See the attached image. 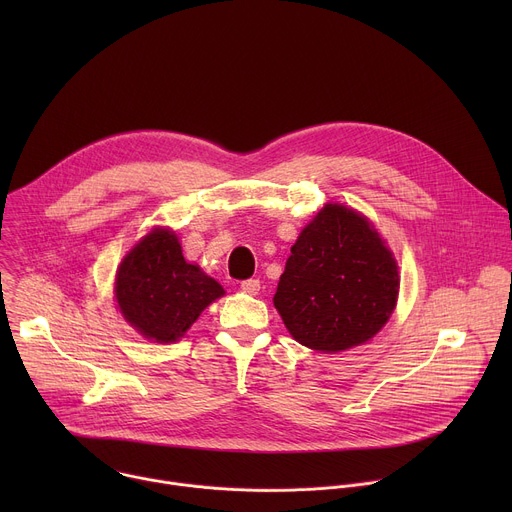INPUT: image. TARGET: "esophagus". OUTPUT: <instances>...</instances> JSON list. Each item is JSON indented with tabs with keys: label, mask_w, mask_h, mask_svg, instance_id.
I'll return each mask as SVG.
<instances>
[{
	"label": "esophagus",
	"mask_w": 512,
	"mask_h": 512,
	"mask_svg": "<svg viewBox=\"0 0 512 512\" xmlns=\"http://www.w3.org/2000/svg\"><path fill=\"white\" fill-rule=\"evenodd\" d=\"M241 289L249 296H257L261 289V283H259V279H245V281H241Z\"/></svg>",
	"instance_id": "obj_1"
}]
</instances>
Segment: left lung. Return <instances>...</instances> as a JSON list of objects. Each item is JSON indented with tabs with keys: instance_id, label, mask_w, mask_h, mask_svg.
Wrapping results in <instances>:
<instances>
[{
	"instance_id": "1",
	"label": "left lung",
	"mask_w": 512,
	"mask_h": 512,
	"mask_svg": "<svg viewBox=\"0 0 512 512\" xmlns=\"http://www.w3.org/2000/svg\"><path fill=\"white\" fill-rule=\"evenodd\" d=\"M397 294V263L373 225L328 204L291 247L273 304L300 344L340 352L387 324Z\"/></svg>"
}]
</instances>
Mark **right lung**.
I'll list each match as a JSON object with an SVG mask.
<instances>
[{
	"label": "right lung",
	"instance_id": "1",
	"mask_svg": "<svg viewBox=\"0 0 512 512\" xmlns=\"http://www.w3.org/2000/svg\"><path fill=\"white\" fill-rule=\"evenodd\" d=\"M225 289L186 263L178 237L156 229L121 261L115 298L123 318L145 338L174 342Z\"/></svg>",
	"mask_w": 512,
	"mask_h": 512
}]
</instances>
